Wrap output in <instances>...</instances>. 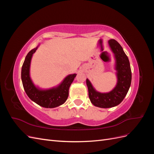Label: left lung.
I'll return each mask as SVG.
<instances>
[{"label": "left lung", "mask_w": 154, "mask_h": 154, "mask_svg": "<svg viewBox=\"0 0 154 154\" xmlns=\"http://www.w3.org/2000/svg\"><path fill=\"white\" fill-rule=\"evenodd\" d=\"M109 44L115 54L116 60L117 85L109 93H100L94 90L88 79L86 80L88 97L91 103L100 108H110L119 105L127 95L132 80V72L129 60L122 47L114 39L110 40Z\"/></svg>", "instance_id": "left-lung-1"}]
</instances>
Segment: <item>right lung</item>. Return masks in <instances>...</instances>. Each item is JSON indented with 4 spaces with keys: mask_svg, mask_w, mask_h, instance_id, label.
I'll return each mask as SVG.
<instances>
[{
    "mask_svg": "<svg viewBox=\"0 0 154 154\" xmlns=\"http://www.w3.org/2000/svg\"><path fill=\"white\" fill-rule=\"evenodd\" d=\"M37 48L31 50L26 57L22 65L21 78L23 87L29 98L38 105L45 108H54L64 103L69 96V89L76 74L67 76L58 87L49 90L41 91L32 83L29 77V67L32 55Z\"/></svg>",
    "mask_w": 154,
    "mask_h": 154,
    "instance_id": "add662e5",
    "label": "right lung"
}]
</instances>
